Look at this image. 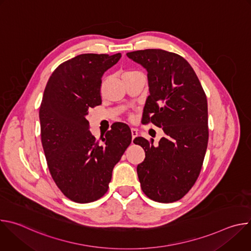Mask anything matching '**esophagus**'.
Returning a JSON list of instances; mask_svg holds the SVG:
<instances>
[{
	"label": "esophagus",
	"instance_id": "obj_1",
	"mask_svg": "<svg viewBox=\"0 0 251 251\" xmlns=\"http://www.w3.org/2000/svg\"><path fill=\"white\" fill-rule=\"evenodd\" d=\"M131 135H132V140L138 135V130L136 128H131Z\"/></svg>",
	"mask_w": 251,
	"mask_h": 251
}]
</instances>
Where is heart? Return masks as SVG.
I'll return each instance as SVG.
<instances>
[{
	"label": "heart",
	"mask_w": 251,
	"mask_h": 251,
	"mask_svg": "<svg viewBox=\"0 0 251 251\" xmlns=\"http://www.w3.org/2000/svg\"><path fill=\"white\" fill-rule=\"evenodd\" d=\"M132 74H136V73H135V71H127V73L124 75V76H125V75H132Z\"/></svg>",
	"instance_id": "obj_1"
}]
</instances>
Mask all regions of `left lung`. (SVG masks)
<instances>
[{
  "mask_svg": "<svg viewBox=\"0 0 251 251\" xmlns=\"http://www.w3.org/2000/svg\"><path fill=\"white\" fill-rule=\"evenodd\" d=\"M127 56L148 73L150 95L143 123L151 121L165 133L158 146L143 137L133 141L145 150L144 161L137 166L142 191L155 201H178L196 183L205 155V93L193 67L181 55L152 49L127 52Z\"/></svg>",
  "mask_w": 251,
  "mask_h": 251,
  "instance_id": "1",
  "label": "left lung"
}]
</instances>
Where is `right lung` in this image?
Returning <instances> with one entry per match:
<instances>
[{"label": "right lung", "mask_w": 251, "mask_h": 251, "mask_svg": "<svg viewBox=\"0 0 251 251\" xmlns=\"http://www.w3.org/2000/svg\"><path fill=\"white\" fill-rule=\"evenodd\" d=\"M113 55L83 53L58 65L50 75L40 107L42 144L56 186L79 203L97 201L108 190L114 166L132 141L124 123L111 126L97 142L86 119L101 104V78L118 62Z\"/></svg>", "instance_id": "obj_1"}]
</instances>
